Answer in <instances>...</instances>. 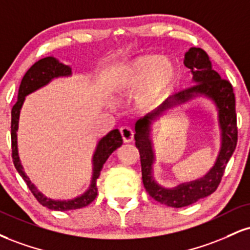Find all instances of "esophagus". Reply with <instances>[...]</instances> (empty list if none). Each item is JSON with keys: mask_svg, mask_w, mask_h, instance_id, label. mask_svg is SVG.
<instances>
[{"mask_svg": "<svg viewBox=\"0 0 250 250\" xmlns=\"http://www.w3.org/2000/svg\"><path fill=\"white\" fill-rule=\"evenodd\" d=\"M120 134H121L123 142H131L134 138V130L129 125H123L120 128Z\"/></svg>", "mask_w": 250, "mask_h": 250, "instance_id": "esophagus-1", "label": "esophagus"}]
</instances>
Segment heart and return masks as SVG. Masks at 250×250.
Wrapping results in <instances>:
<instances>
[{
	"mask_svg": "<svg viewBox=\"0 0 250 250\" xmlns=\"http://www.w3.org/2000/svg\"><path fill=\"white\" fill-rule=\"evenodd\" d=\"M172 77L173 65L170 59L157 55L143 56L123 68L117 81V87L122 91H129L142 86L148 81L143 99L149 101L169 85Z\"/></svg>",
	"mask_w": 250,
	"mask_h": 250,
	"instance_id": "1",
	"label": "heart"
}]
</instances>
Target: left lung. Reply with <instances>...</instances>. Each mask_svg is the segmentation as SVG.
I'll return each instance as SVG.
<instances>
[{"instance_id": "8db88e82", "label": "left lung", "mask_w": 250, "mask_h": 250, "mask_svg": "<svg viewBox=\"0 0 250 250\" xmlns=\"http://www.w3.org/2000/svg\"><path fill=\"white\" fill-rule=\"evenodd\" d=\"M184 64L193 74L194 85L174 93L163 104H161L154 113L138 120L135 125V144L140 152L142 180L146 191L152 199L170 207L188 206L201 198L212 194L225 173L226 165L233 155L237 143V125L235 112V95L233 86L227 79H222L218 72L212 70V64L208 56L199 47H191L186 52ZM195 94H205L216 101L219 108V118L223 129V146L215 167L197 182L180 186L173 190L161 188L152 179L151 165L153 161L151 143L148 138L149 125L154 119L161 115L176 103L184 102Z\"/></svg>"}]
</instances>
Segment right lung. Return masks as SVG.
Wrapping results in <instances>:
<instances>
[{"label": "right lung", "instance_id": "1", "mask_svg": "<svg viewBox=\"0 0 250 250\" xmlns=\"http://www.w3.org/2000/svg\"><path fill=\"white\" fill-rule=\"evenodd\" d=\"M71 74V68L53 57H46L38 60L35 62L31 67L29 68L25 76L23 77L22 81H21L20 89H19V99H17L16 104H14L13 109H11V157H13V162L16 170L19 171L24 182L26 183V186L34 197L38 200L41 205L50 209H55V211H68V209H77L85 207L92 203L98 195V188H96V180H98L99 176H100V171L102 170V167L106 163V161L112 155L114 150H116L119 146H122V137L120 131L117 129L108 133L102 140L99 142L98 148L93 157V162H94V172H93V179L92 184L89 190L83 193L81 197H78L73 200L67 201H59V200H52L50 198H46L39 192L37 188H35L34 184L30 182L26 174L24 173L22 165H21L19 152H17V138H16V131L19 128V116H20V109L22 107V104L24 101L25 95L29 93L36 91L39 87L46 85L51 79L60 76H68Z\"/></svg>", "mask_w": 250, "mask_h": 250}]
</instances>
